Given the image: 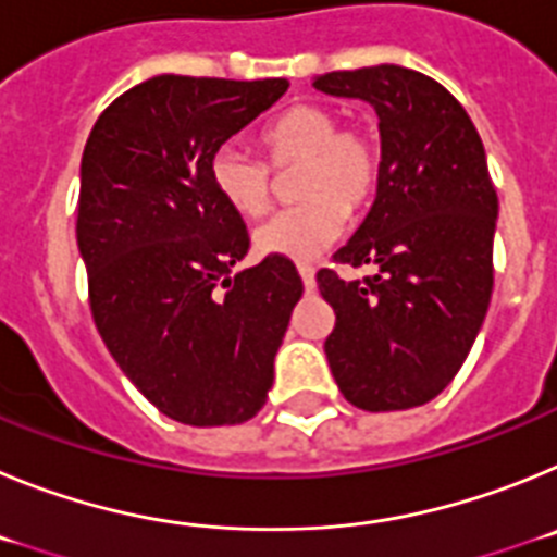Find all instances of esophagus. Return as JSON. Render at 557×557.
<instances>
[{"instance_id": "obj_1", "label": "esophagus", "mask_w": 557, "mask_h": 557, "mask_svg": "<svg viewBox=\"0 0 557 557\" xmlns=\"http://www.w3.org/2000/svg\"><path fill=\"white\" fill-rule=\"evenodd\" d=\"M298 273H301L307 293H312V289H314V268H312V264H298Z\"/></svg>"}]
</instances>
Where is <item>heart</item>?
<instances>
[{"instance_id": "b5f03b06", "label": "heart", "mask_w": 557, "mask_h": 557, "mask_svg": "<svg viewBox=\"0 0 557 557\" xmlns=\"http://www.w3.org/2000/svg\"><path fill=\"white\" fill-rule=\"evenodd\" d=\"M273 170L301 166L295 178L293 209H284L253 234L259 253L307 262L326 250L346 225L376 198L382 178V147L368 127H339L337 111L301 102L275 116L262 131ZM264 161L239 145H220L209 175L220 198L243 218H259L273 200V175Z\"/></svg>"}]
</instances>
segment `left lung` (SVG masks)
<instances>
[{
    "instance_id": "1",
    "label": "left lung",
    "mask_w": 557,
    "mask_h": 557,
    "mask_svg": "<svg viewBox=\"0 0 557 557\" xmlns=\"http://www.w3.org/2000/svg\"><path fill=\"white\" fill-rule=\"evenodd\" d=\"M318 91L371 102L382 136L376 200L337 264L376 275L318 273L332 304L329 368L368 412L421 407L469 357L494 289L499 200L469 113L444 86L405 66L314 77Z\"/></svg>"
}]
</instances>
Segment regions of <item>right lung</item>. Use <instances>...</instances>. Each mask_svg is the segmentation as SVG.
<instances>
[{"mask_svg":"<svg viewBox=\"0 0 557 557\" xmlns=\"http://www.w3.org/2000/svg\"><path fill=\"white\" fill-rule=\"evenodd\" d=\"M287 86L150 77L100 113L83 150L77 248L97 332L181 424H243L262 410L304 293L284 256L231 273L250 239L209 175L214 150Z\"/></svg>","mask_w":557,"mask_h":557,"instance_id":"right-lung-1","label":"right lung"}]
</instances>
